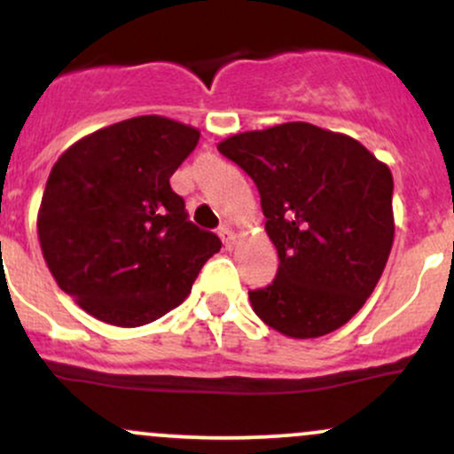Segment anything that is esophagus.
Here are the masks:
<instances>
[{"label":"esophagus","mask_w":454,"mask_h":454,"mask_svg":"<svg viewBox=\"0 0 454 454\" xmlns=\"http://www.w3.org/2000/svg\"><path fill=\"white\" fill-rule=\"evenodd\" d=\"M220 239H222V243L226 245V249H232V245H234V231L231 226H228V223H223V226L220 228Z\"/></svg>","instance_id":"34e87169"}]
</instances>
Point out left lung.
<instances>
[{
    "label": "left lung",
    "mask_w": 454,
    "mask_h": 454,
    "mask_svg": "<svg viewBox=\"0 0 454 454\" xmlns=\"http://www.w3.org/2000/svg\"><path fill=\"white\" fill-rule=\"evenodd\" d=\"M254 179L278 247L273 284L252 290L264 325L294 340L337 331L364 305L393 247V175L358 140L305 121L217 145Z\"/></svg>",
    "instance_id": "obj_1"
}]
</instances>
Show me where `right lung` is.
<instances>
[{"mask_svg":"<svg viewBox=\"0 0 454 454\" xmlns=\"http://www.w3.org/2000/svg\"><path fill=\"white\" fill-rule=\"evenodd\" d=\"M200 138L160 117L126 119L55 161L38 211L46 267L87 314L114 326L158 320L190 294L217 234L187 220L170 176Z\"/></svg>","mask_w":454,"mask_h":454,"instance_id":"right-lung-1","label":"right lung"}]
</instances>
